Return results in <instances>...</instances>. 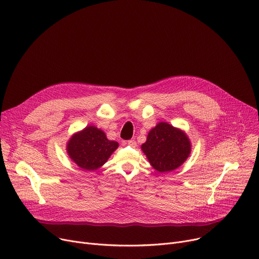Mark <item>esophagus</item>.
I'll list each match as a JSON object with an SVG mask.
<instances>
[{
	"mask_svg": "<svg viewBox=\"0 0 259 259\" xmlns=\"http://www.w3.org/2000/svg\"><path fill=\"white\" fill-rule=\"evenodd\" d=\"M127 145L130 147H136V142L134 140H130L127 142Z\"/></svg>",
	"mask_w": 259,
	"mask_h": 259,
	"instance_id": "esophagus-1",
	"label": "esophagus"
}]
</instances>
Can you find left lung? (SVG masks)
<instances>
[{
  "mask_svg": "<svg viewBox=\"0 0 259 259\" xmlns=\"http://www.w3.org/2000/svg\"><path fill=\"white\" fill-rule=\"evenodd\" d=\"M191 142L180 129L161 122L153 128L142 145L151 165L160 173L179 167L191 154Z\"/></svg>",
  "mask_w": 259,
  "mask_h": 259,
  "instance_id": "1",
  "label": "left lung"
}]
</instances>
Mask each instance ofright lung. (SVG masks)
<instances>
[{
	"mask_svg": "<svg viewBox=\"0 0 259 259\" xmlns=\"http://www.w3.org/2000/svg\"><path fill=\"white\" fill-rule=\"evenodd\" d=\"M117 147V142L109 141L102 130L88 126L71 137L66 151L78 166L92 171L104 164Z\"/></svg>",
	"mask_w": 259,
	"mask_h": 259,
	"instance_id": "add662e5",
	"label": "right lung"
}]
</instances>
